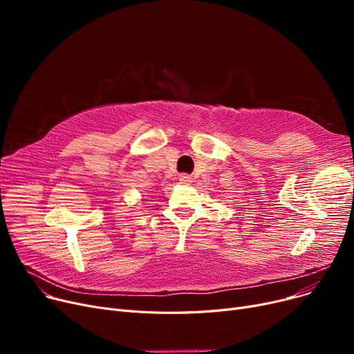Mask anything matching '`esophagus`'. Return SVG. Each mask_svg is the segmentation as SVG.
I'll return each mask as SVG.
<instances>
[{
	"label": "esophagus",
	"mask_w": 354,
	"mask_h": 354,
	"mask_svg": "<svg viewBox=\"0 0 354 354\" xmlns=\"http://www.w3.org/2000/svg\"><path fill=\"white\" fill-rule=\"evenodd\" d=\"M179 182H180L182 185H188V183L191 182V176H188V175H180V176H179Z\"/></svg>",
	"instance_id": "1"
}]
</instances>
